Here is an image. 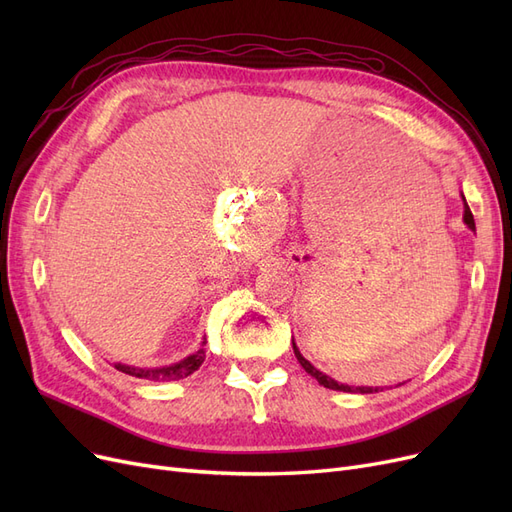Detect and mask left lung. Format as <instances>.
Returning a JSON list of instances; mask_svg holds the SVG:
<instances>
[{"mask_svg":"<svg viewBox=\"0 0 512 512\" xmlns=\"http://www.w3.org/2000/svg\"><path fill=\"white\" fill-rule=\"evenodd\" d=\"M461 200H463V222H466V226H468L470 230H476V226H474V215H472V211H470V207H468V203H466V196L461 194ZM292 350H294V356H297V361L301 363V367L307 371L309 376L316 378L318 384H322L324 389L344 391V393H378V391H380V386H348V384H342V382H337V380L329 378L327 374H322L320 369H316L312 363H309V361L305 359V356L301 354V350L297 348V344H294V339H292Z\"/></svg>","mask_w":512,"mask_h":512,"instance_id":"1","label":"left lung"}]
</instances>
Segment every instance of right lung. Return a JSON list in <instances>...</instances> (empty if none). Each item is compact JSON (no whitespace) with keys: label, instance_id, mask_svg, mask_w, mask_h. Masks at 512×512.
<instances>
[{"label":"right lung","instance_id":"right-lung-1","mask_svg":"<svg viewBox=\"0 0 512 512\" xmlns=\"http://www.w3.org/2000/svg\"><path fill=\"white\" fill-rule=\"evenodd\" d=\"M205 346V342H203ZM205 361V350L200 348L198 352L185 356L179 363L173 365H164V367H134V365H126V363H113L115 369H119L121 374H128L134 378H141V380H181V378H188L190 374L203 365Z\"/></svg>","mask_w":512,"mask_h":512}]
</instances>
